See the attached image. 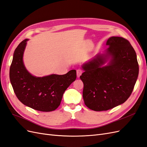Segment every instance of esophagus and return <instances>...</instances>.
<instances>
[{"label": "esophagus", "mask_w": 147, "mask_h": 147, "mask_svg": "<svg viewBox=\"0 0 147 147\" xmlns=\"http://www.w3.org/2000/svg\"><path fill=\"white\" fill-rule=\"evenodd\" d=\"M82 72H83L82 69H78L77 70V76L79 77L80 76V75H82Z\"/></svg>", "instance_id": "esophagus-1"}]
</instances>
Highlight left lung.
<instances>
[{
	"instance_id": "left-lung-1",
	"label": "left lung",
	"mask_w": 147,
	"mask_h": 147,
	"mask_svg": "<svg viewBox=\"0 0 147 147\" xmlns=\"http://www.w3.org/2000/svg\"><path fill=\"white\" fill-rule=\"evenodd\" d=\"M109 48L104 55L83 65L80 78L83 83V97L90 109L100 112L124 103L134 90L139 75L136 53L127 40L120 37L108 39ZM109 57V65L102 66Z\"/></svg>"
}]
</instances>
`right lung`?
Instances as JSON below:
<instances>
[{"mask_svg":"<svg viewBox=\"0 0 147 147\" xmlns=\"http://www.w3.org/2000/svg\"><path fill=\"white\" fill-rule=\"evenodd\" d=\"M28 40H24L15 49L10 68V82L17 98L23 104L41 112H51L59 106L64 91L76 80V70L61 75L32 76L23 61Z\"/></svg>","mask_w":147,"mask_h":147,"instance_id":"add662e5","label":"right lung"}]
</instances>
